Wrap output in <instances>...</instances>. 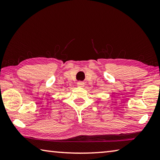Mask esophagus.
I'll use <instances>...</instances> for the list:
<instances>
[{
    "mask_svg": "<svg viewBox=\"0 0 160 160\" xmlns=\"http://www.w3.org/2000/svg\"><path fill=\"white\" fill-rule=\"evenodd\" d=\"M77 85H78V87H80V88H83V87L85 86V83L82 82V81H78Z\"/></svg>",
    "mask_w": 160,
    "mask_h": 160,
    "instance_id": "1",
    "label": "esophagus"
}]
</instances>
